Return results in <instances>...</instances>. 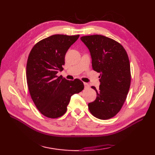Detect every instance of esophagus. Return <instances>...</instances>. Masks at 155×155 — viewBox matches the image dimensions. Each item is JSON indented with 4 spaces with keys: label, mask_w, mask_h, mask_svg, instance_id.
I'll list each match as a JSON object with an SVG mask.
<instances>
[{
    "label": "esophagus",
    "mask_w": 155,
    "mask_h": 155,
    "mask_svg": "<svg viewBox=\"0 0 155 155\" xmlns=\"http://www.w3.org/2000/svg\"><path fill=\"white\" fill-rule=\"evenodd\" d=\"M84 88H85V89H87V88H88L90 87H89V84H88L87 83H84Z\"/></svg>",
    "instance_id": "1"
}]
</instances>
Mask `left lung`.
Wrapping results in <instances>:
<instances>
[{
	"label": "left lung",
	"mask_w": 155,
	"mask_h": 155,
	"mask_svg": "<svg viewBox=\"0 0 155 155\" xmlns=\"http://www.w3.org/2000/svg\"><path fill=\"white\" fill-rule=\"evenodd\" d=\"M89 50L93 70L100 72V86L94 101L88 103L91 113L102 120L114 117L121 109L130 85V62L120 43L103 35L81 38Z\"/></svg>",
	"instance_id": "left-lung-1"
}]
</instances>
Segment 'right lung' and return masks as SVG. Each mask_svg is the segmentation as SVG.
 <instances>
[{"label":"right lung","mask_w":155,"mask_h":155,"mask_svg":"<svg viewBox=\"0 0 155 155\" xmlns=\"http://www.w3.org/2000/svg\"><path fill=\"white\" fill-rule=\"evenodd\" d=\"M78 37L79 35H52L36 44L29 54L27 64L28 90L36 107L45 117L62 116L72 95L84 89L83 83L78 78L68 81L57 75L63 70L68 49Z\"/></svg>","instance_id":"right-lung-1"}]
</instances>
